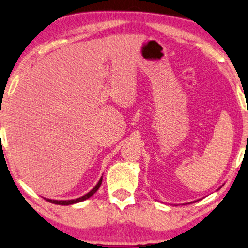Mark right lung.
I'll return each mask as SVG.
<instances>
[{"mask_svg":"<svg viewBox=\"0 0 248 248\" xmlns=\"http://www.w3.org/2000/svg\"><path fill=\"white\" fill-rule=\"evenodd\" d=\"M102 180H103V178H101V180L98 181L97 186L93 187V189L90 191V192H88L87 194H84V196L80 197V198H78V199H72V200H52V199H46V202H52V203H57V205H72V203L83 202V200L90 198V197H92L93 194H95L97 192V190L99 189V186H101V184H102Z\"/></svg>","mask_w":248,"mask_h":248,"instance_id":"add662e5","label":"right lung"}]
</instances>
